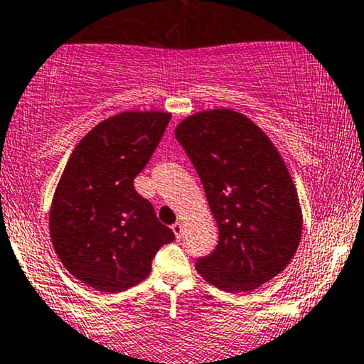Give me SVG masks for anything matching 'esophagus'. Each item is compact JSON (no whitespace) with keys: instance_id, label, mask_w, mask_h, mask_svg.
I'll list each match as a JSON object with an SVG mask.
<instances>
[{"instance_id":"obj_1","label":"esophagus","mask_w":364,"mask_h":364,"mask_svg":"<svg viewBox=\"0 0 364 364\" xmlns=\"http://www.w3.org/2000/svg\"><path fill=\"white\" fill-rule=\"evenodd\" d=\"M171 230H173L174 237H176V238H178V240H179V238H181V237H183V225H181V223H179V222H176V223H173V225H171Z\"/></svg>"}]
</instances>
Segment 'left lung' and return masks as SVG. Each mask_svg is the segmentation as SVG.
<instances>
[{
  "mask_svg": "<svg viewBox=\"0 0 364 364\" xmlns=\"http://www.w3.org/2000/svg\"><path fill=\"white\" fill-rule=\"evenodd\" d=\"M174 136L203 183L218 245L198 274L225 292H248L296 255L302 210L282 156L257 124L232 109L188 116Z\"/></svg>",
  "mask_w": 364,
  "mask_h": 364,
  "instance_id": "obj_1",
  "label": "left lung"
}]
</instances>
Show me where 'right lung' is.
I'll list each match as a JSON object with an SVG mask.
<instances>
[{
  "mask_svg": "<svg viewBox=\"0 0 364 364\" xmlns=\"http://www.w3.org/2000/svg\"><path fill=\"white\" fill-rule=\"evenodd\" d=\"M171 114L126 110L92 127L68 158L50 206V238L73 277L99 292H122L148 277L174 240L134 190Z\"/></svg>",
  "mask_w": 364,
  "mask_h": 364,
  "instance_id": "right-lung-1",
  "label": "right lung"
}]
</instances>
